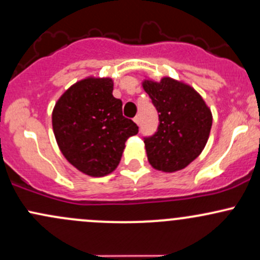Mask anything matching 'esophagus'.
Returning a JSON list of instances; mask_svg holds the SVG:
<instances>
[{
  "label": "esophagus",
  "instance_id": "esophagus-1",
  "mask_svg": "<svg viewBox=\"0 0 260 260\" xmlns=\"http://www.w3.org/2000/svg\"><path fill=\"white\" fill-rule=\"evenodd\" d=\"M133 121L136 122L137 125H139V124H141V117H139V116H136L135 118H133Z\"/></svg>",
  "mask_w": 260,
  "mask_h": 260
}]
</instances>
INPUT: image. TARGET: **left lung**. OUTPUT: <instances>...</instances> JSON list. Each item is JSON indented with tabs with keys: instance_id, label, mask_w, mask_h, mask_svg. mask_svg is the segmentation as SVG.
Segmentation results:
<instances>
[{
	"instance_id": "obj_1",
	"label": "left lung",
	"mask_w": 260,
	"mask_h": 260,
	"mask_svg": "<svg viewBox=\"0 0 260 260\" xmlns=\"http://www.w3.org/2000/svg\"><path fill=\"white\" fill-rule=\"evenodd\" d=\"M159 113L155 135L144 138L148 161L154 169L175 173L184 169L204 150L212 127V113L190 85L165 76L142 82Z\"/></svg>"
}]
</instances>
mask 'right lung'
<instances>
[{
  "instance_id": "right-lung-1",
  "label": "right lung",
  "mask_w": 260,
  "mask_h": 260,
  "mask_svg": "<svg viewBox=\"0 0 260 260\" xmlns=\"http://www.w3.org/2000/svg\"><path fill=\"white\" fill-rule=\"evenodd\" d=\"M113 80L88 76L75 82L56 101L51 113L59 149L79 172L100 178L121 161L125 141L138 133L113 98Z\"/></svg>"
}]
</instances>
